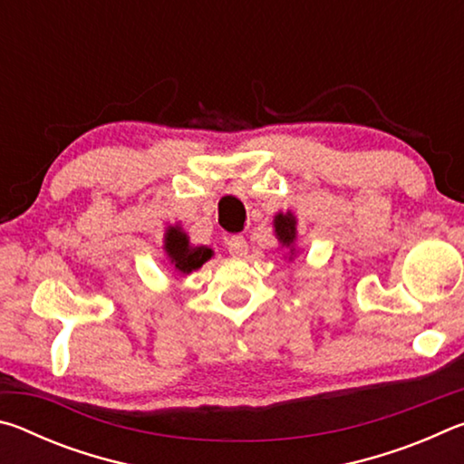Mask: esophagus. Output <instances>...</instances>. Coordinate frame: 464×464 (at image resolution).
Returning <instances> with one entry per match:
<instances>
[{
  "label": "esophagus",
  "mask_w": 464,
  "mask_h": 464,
  "mask_svg": "<svg viewBox=\"0 0 464 464\" xmlns=\"http://www.w3.org/2000/svg\"><path fill=\"white\" fill-rule=\"evenodd\" d=\"M227 251H229L233 257H246L249 251L246 237H243V235H233V237L227 239Z\"/></svg>",
  "instance_id": "esophagus-1"
}]
</instances>
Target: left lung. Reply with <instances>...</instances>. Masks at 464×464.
Wrapping results in <instances>:
<instances>
[{
	"mask_svg": "<svg viewBox=\"0 0 464 464\" xmlns=\"http://www.w3.org/2000/svg\"><path fill=\"white\" fill-rule=\"evenodd\" d=\"M274 227H276V237L282 246L290 247L296 237V221L293 215H278L274 218Z\"/></svg>",
	"mask_w": 464,
	"mask_h": 464,
	"instance_id": "obj_1",
	"label": "left lung"
}]
</instances>
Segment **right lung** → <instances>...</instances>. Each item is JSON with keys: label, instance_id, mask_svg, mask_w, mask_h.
<instances>
[{"label": "right lung", "instance_id": "add662e5", "mask_svg": "<svg viewBox=\"0 0 464 464\" xmlns=\"http://www.w3.org/2000/svg\"><path fill=\"white\" fill-rule=\"evenodd\" d=\"M166 251L171 257V264L176 266V270L184 274L200 268L213 256V251L208 247H190L186 233L179 231L178 227H169L166 233Z\"/></svg>", "mask_w": 464, "mask_h": 464}]
</instances>
